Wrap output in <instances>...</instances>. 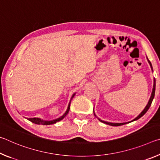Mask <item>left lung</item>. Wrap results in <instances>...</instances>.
I'll return each instance as SVG.
<instances>
[{
    "label": "left lung",
    "instance_id": "1",
    "mask_svg": "<svg viewBox=\"0 0 160 160\" xmlns=\"http://www.w3.org/2000/svg\"><path fill=\"white\" fill-rule=\"evenodd\" d=\"M148 61L149 62V63H150V66H151V68L152 70V64L150 63V61L148 60ZM155 79H154V85H153V88H152V94H151V97L150 98V100H149V102L148 103L147 106L145 107V108L144 109V110L142 111V112L140 113V115L138 116V117L135 118L134 120H132V121H135V120H138V119H139L140 117H142V116L145 114V113L148 112V110L149 109V108L151 106V104H152V100L154 99V97H155ZM99 120L101 121L102 123H104L106 124H108V125H110V126H121V125H123V124H126V123H109V122H106V121H102L99 119Z\"/></svg>",
    "mask_w": 160,
    "mask_h": 160
}]
</instances>
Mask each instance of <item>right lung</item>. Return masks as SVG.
Listing matches in <instances>:
<instances>
[{
  "mask_svg": "<svg viewBox=\"0 0 160 160\" xmlns=\"http://www.w3.org/2000/svg\"><path fill=\"white\" fill-rule=\"evenodd\" d=\"M74 95H75V94L72 96L71 99L73 98ZM70 102L69 103L68 107V109L66 111V112L65 113L63 116H61L60 118H58L57 119H55V120H53V121H43V120H42V119H40L39 118H29L28 120L30 121L31 122L34 123L39 124H39H41V125H51V124L56 123V122H58V121H60L61 120H62V119H63L65 117V116H66L68 114V113L69 110H70Z\"/></svg>",
  "mask_w": 160,
  "mask_h": 160,
  "instance_id": "1",
  "label": "right lung"
}]
</instances>
